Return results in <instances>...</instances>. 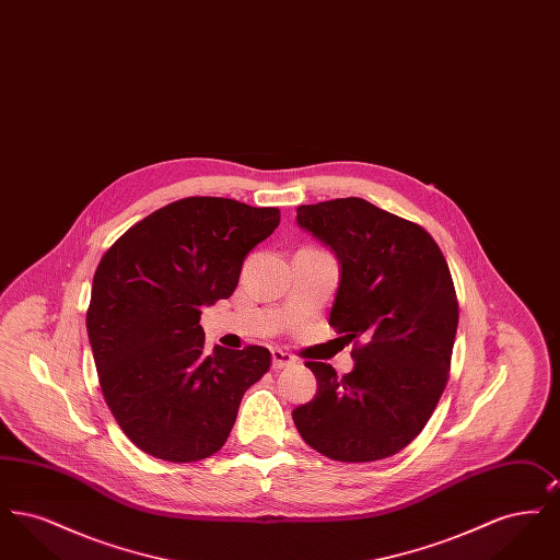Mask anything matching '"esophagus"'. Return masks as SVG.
Listing matches in <instances>:
<instances>
[{
	"instance_id": "1",
	"label": "esophagus",
	"mask_w": 560,
	"mask_h": 560,
	"mask_svg": "<svg viewBox=\"0 0 560 560\" xmlns=\"http://www.w3.org/2000/svg\"><path fill=\"white\" fill-rule=\"evenodd\" d=\"M293 363H295V357L290 354V352H285V350H281V348H275V350H272V368H275V370L290 368Z\"/></svg>"
}]
</instances>
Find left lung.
Returning <instances> with one entry per match:
<instances>
[{
  "label": "left lung",
  "mask_w": 560,
  "mask_h": 560,
  "mask_svg": "<svg viewBox=\"0 0 560 560\" xmlns=\"http://www.w3.org/2000/svg\"><path fill=\"white\" fill-rule=\"evenodd\" d=\"M295 220L340 260L329 325L354 359L342 377L306 361L317 395L293 409L295 428L338 462L390 457L427 427L450 380L459 306L447 260L427 229L359 197L300 206Z\"/></svg>",
  "instance_id": "obj_1"
}]
</instances>
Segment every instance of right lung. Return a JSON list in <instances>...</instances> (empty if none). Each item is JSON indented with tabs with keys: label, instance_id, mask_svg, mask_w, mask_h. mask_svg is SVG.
<instances>
[{
	"label": "right lung",
	"instance_id": "add662e5",
	"mask_svg": "<svg viewBox=\"0 0 560 560\" xmlns=\"http://www.w3.org/2000/svg\"><path fill=\"white\" fill-rule=\"evenodd\" d=\"M279 220L277 208L187 197L149 213L105 252L85 325L108 409L138 450L187 464L226 443L270 352H208L201 308L235 292L245 256Z\"/></svg>",
	"mask_w": 560,
	"mask_h": 560
}]
</instances>
